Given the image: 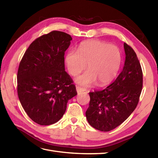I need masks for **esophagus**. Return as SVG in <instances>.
I'll return each instance as SVG.
<instances>
[{
	"label": "esophagus",
	"mask_w": 158,
	"mask_h": 158,
	"mask_svg": "<svg viewBox=\"0 0 158 158\" xmlns=\"http://www.w3.org/2000/svg\"><path fill=\"white\" fill-rule=\"evenodd\" d=\"M76 89H77V93H81L82 92H84L85 91V89L82 88V87H80V86H77L76 87Z\"/></svg>",
	"instance_id": "obj_1"
}]
</instances>
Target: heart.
Returning a JSON list of instances; mask_svg holds the SVG:
<instances>
[{"instance_id":"heart-1","label":"heart","mask_w":158,"mask_h":158,"mask_svg":"<svg viewBox=\"0 0 158 158\" xmlns=\"http://www.w3.org/2000/svg\"><path fill=\"white\" fill-rule=\"evenodd\" d=\"M64 62L70 75L77 76L86 69L88 70L76 79L77 83L90 86L97 81L106 85L117 76L122 62V56L117 46L99 40H88L79 45L78 50L69 49Z\"/></svg>"}]
</instances>
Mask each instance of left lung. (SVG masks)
Segmentation results:
<instances>
[{
	"label": "left lung",
	"instance_id": "1",
	"mask_svg": "<svg viewBox=\"0 0 158 158\" xmlns=\"http://www.w3.org/2000/svg\"><path fill=\"white\" fill-rule=\"evenodd\" d=\"M126 60L115 81L100 91L89 92V105L85 112L90 126L102 132L122 124L138 105L143 88V71L134 49L123 44Z\"/></svg>",
	"mask_w": 158,
	"mask_h": 158
}]
</instances>
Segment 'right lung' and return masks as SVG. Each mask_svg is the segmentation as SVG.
<instances>
[{
	"label": "right lung",
	"instance_id": "right-lung-1",
	"mask_svg": "<svg viewBox=\"0 0 158 158\" xmlns=\"http://www.w3.org/2000/svg\"><path fill=\"white\" fill-rule=\"evenodd\" d=\"M71 40L61 31L42 35L30 45L19 63L18 98L28 117L39 125L58 122L68 100L77 94L64 67V52Z\"/></svg>",
	"mask_w": 158,
	"mask_h": 158
}]
</instances>
